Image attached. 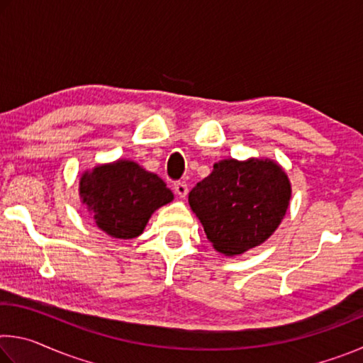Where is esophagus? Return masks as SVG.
<instances>
[{
  "label": "esophagus",
  "mask_w": 363,
  "mask_h": 363,
  "mask_svg": "<svg viewBox=\"0 0 363 363\" xmlns=\"http://www.w3.org/2000/svg\"><path fill=\"white\" fill-rule=\"evenodd\" d=\"M187 192H189V189H187L186 182H176L174 184V194L179 196V199H186Z\"/></svg>",
  "instance_id": "esophagus-1"
}]
</instances>
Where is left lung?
Here are the masks:
<instances>
[{"label": "left lung", "instance_id": "obj_1", "mask_svg": "<svg viewBox=\"0 0 363 363\" xmlns=\"http://www.w3.org/2000/svg\"><path fill=\"white\" fill-rule=\"evenodd\" d=\"M291 199L285 169L270 158H225L190 190L189 205L220 255L237 256L277 230Z\"/></svg>", "mask_w": 363, "mask_h": 363}]
</instances>
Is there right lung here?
<instances>
[{
    "instance_id": "right-lung-1",
    "label": "right lung",
    "mask_w": 363,
    "mask_h": 363,
    "mask_svg": "<svg viewBox=\"0 0 363 363\" xmlns=\"http://www.w3.org/2000/svg\"><path fill=\"white\" fill-rule=\"evenodd\" d=\"M78 192L96 225L121 240L139 237L152 214L174 199L155 173L125 158L83 171Z\"/></svg>"
}]
</instances>
